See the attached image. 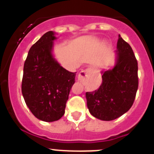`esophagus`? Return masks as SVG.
Wrapping results in <instances>:
<instances>
[{
    "label": "esophagus",
    "instance_id": "34e87169",
    "mask_svg": "<svg viewBox=\"0 0 154 154\" xmlns=\"http://www.w3.org/2000/svg\"><path fill=\"white\" fill-rule=\"evenodd\" d=\"M91 72V69H86L85 70L82 71L81 72L79 73L78 76V79L79 81H84L85 79V78H87L89 75L90 74Z\"/></svg>",
    "mask_w": 154,
    "mask_h": 154
}]
</instances>
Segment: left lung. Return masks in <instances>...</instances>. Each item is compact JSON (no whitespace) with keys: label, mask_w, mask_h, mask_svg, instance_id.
<instances>
[{"label":"left lung","mask_w":154,"mask_h":154,"mask_svg":"<svg viewBox=\"0 0 154 154\" xmlns=\"http://www.w3.org/2000/svg\"><path fill=\"white\" fill-rule=\"evenodd\" d=\"M117 59L112 69L103 72L97 90L85 93L89 112L97 119L110 121L133 106L138 89V64L131 46L119 35Z\"/></svg>","instance_id":"left-lung-1"}]
</instances>
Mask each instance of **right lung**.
I'll list each match as a JSON object with an SVG mask.
<instances>
[{
	"label": "right lung",
	"instance_id": "1",
	"mask_svg": "<svg viewBox=\"0 0 154 154\" xmlns=\"http://www.w3.org/2000/svg\"><path fill=\"white\" fill-rule=\"evenodd\" d=\"M53 31H48L31 46L24 65L21 92L35 117L45 122L58 120L65 114L76 72L62 67L53 58Z\"/></svg>",
	"mask_w": 154,
	"mask_h": 154
}]
</instances>
